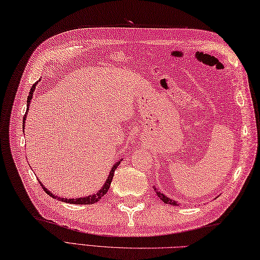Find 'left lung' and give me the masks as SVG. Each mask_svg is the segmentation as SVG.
Segmentation results:
<instances>
[{"label":"left lung","mask_w":260,"mask_h":260,"mask_svg":"<svg viewBox=\"0 0 260 260\" xmlns=\"http://www.w3.org/2000/svg\"><path fill=\"white\" fill-rule=\"evenodd\" d=\"M155 192H156V194L159 197V199H161V200L163 201V202H165V203H168V204H172V206H179L178 203H176L175 201H173V200H171L170 198H168V197H165L163 193H161L159 191H157L156 189H155Z\"/></svg>","instance_id":"1"}]
</instances>
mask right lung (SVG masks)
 <instances>
[{
    "label": "right lung",
    "instance_id": "obj_1",
    "mask_svg": "<svg viewBox=\"0 0 260 260\" xmlns=\"http://www.w3.org/2000/svg\"><path fill=\"white\" fill-rule=\"evenodd\" d=\"M36 86H37V82H36V84H33V86H32V88H31V90H30V92H29V96H27V101H26V112H25V115H24V117H23V125H22V126H23V128H24V123H25V117H26V114H27V109H29L30 101L32 99L33 91H35V89H36ZM119 163H120V161L116 163V164L114 165V167L112 168V170H110V173H109L108 179L106 180V183L104 184V186L102 187L101 191H99L98 193H96V194H92V196L86 197V198H78V199H62V198H58V197H56V196H53L50 191L47 190L46 187L41 184V182H39V183L41 184V186L43 187V190L46 191L47 194L51 196L52 198H56V199H58V200H60V201L67 202V203H73V204H92V203L98 202V201L101 200V199L107 193V191H108V189H109V186H110V183H112V180H113V178H114L115 170L117 169Z\"/></svg>",
    "mask_w": 260,
    "mask_h": 260
}]
</instances>
